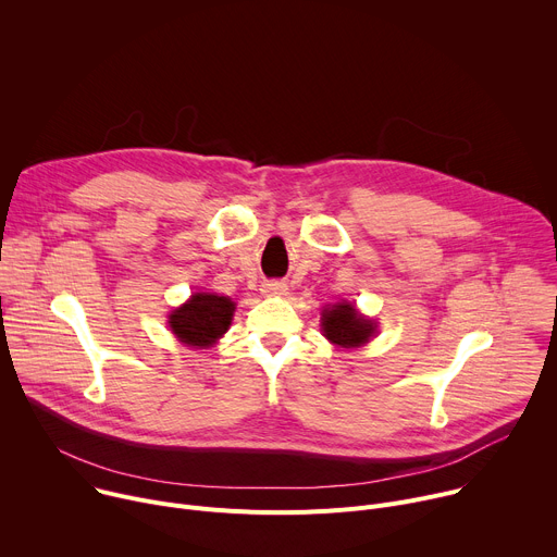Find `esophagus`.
<instances>
[{
  "instance_id": "34e87169",
  "label": "esophagus",
  "mask_w": 557,
  "mask_h": 557,
  "mask_svg": "<svg viewBox=\"0 0 557 557\" xmlns=\"http://www.w3.org/2000/svg\"><path fill=\"white\" fill-rule=\"evenodd\" d=\"M262 290H264L267 295H286L288 286H286L284 282H280V280H273V282H267V284L262 286Z\"/></svg>"
}]
</instances>
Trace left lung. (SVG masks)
Here are the masks:
<instances>
[{"label": "left lung", "mask_w": 557, "mask_h": 557, "mask_svg": "<svg viewBox=\"0 0 557 557\" xmlns=\"http://www.w3.org/2000/svg\"><path fill=\"white\" fill-rule=\"evenodd\" d=\"M322 326L324 335L342 348L361 346L374 333V324L361 317L352 304H335L331 310H324Z\"/></svg>", "instance_id": "1"}]
</instances>
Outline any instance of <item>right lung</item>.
Here are the masks:
<instances>
[{"label":"right lung","instance_id":"obj_1","mask_svg":"<svg viewBox=\"0 0 557 557\" xmlns=\"http://www.w3.org/2000/svg\"><path fill=\"white\" fill-rule=\"evenodd\" d=\"M233 308L235 304L224 295L196 293L170 314V326L183 344L207 348L228 329Z\"/></svg>","mask_w":557,"mask_h":557}]
</instances>
